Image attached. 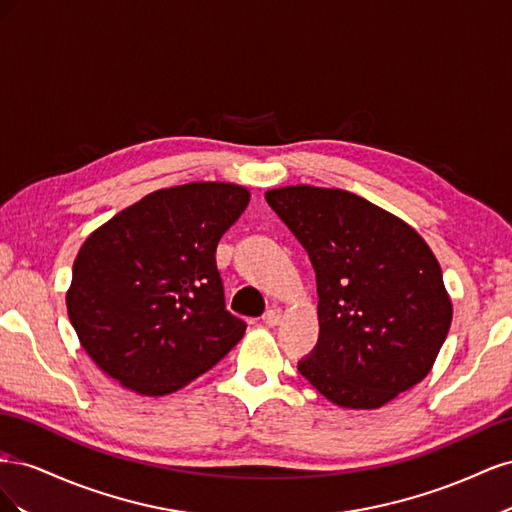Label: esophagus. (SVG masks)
Here are the masks:
<instances>
[{
    "instance_id": "34e87169",
    "label": "esophagus",
    "mask_w": 512,
    "mask_h": 512,
    "mask_svg": "<svg viewBox=\"0 0 512 512\" xmlns=\"http://www.w3.org/2000/svg\"><path fill=\"white\" fill-rule=\"evenodd\" d=\"M282 320V309L280 307H273L269 312L262 314V322L267 324V327H275V324H280Z\"/></svg>"
}]
</instances>
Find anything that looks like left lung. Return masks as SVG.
Returning <instances> with one entry per match:
<instances>
[{
  "mask_svg": "<svg viewBox=\"0 0 512 512\" xmlns=\"http://www.w3.org/2000/svg\"><path fill=\"white\" fill-rule=\"evenodd\" d=\"M316 271L318 344L299 374L337 406L380 408L421 382L451 329L442 269L418 232L346 190L267 192Z\"/></svg>",
  "mask_w": 512,
  "mask_h": 512,
  "instance_id": "8db88e82",
  "label": "left lung"
}]
</instances>
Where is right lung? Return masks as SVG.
<instances>
[{"label":"right lung","mask_w":512,"mask_h":512,"mask_svg":"<svg viewBox=\"0 0 512 512\" xmlns=\"http://www.w3.org/2000/svg\"><path fill=\"white\" fill-rule=\"evenodd\" d=\"M247 203L241 185L185 183L91 232L66 303L106 376L141 395H166L237 346L247 324L226 309L215 250Z\"/></svg>","instance_id":"obj_1"}]
</instances>
